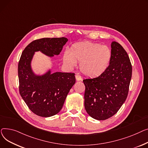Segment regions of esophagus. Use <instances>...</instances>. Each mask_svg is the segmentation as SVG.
Listing matches in <instances>:
<instances>
[{
    "label": "esophagus",
    "instance_id": "34e87169",
    "mask_svg": "<svg viewBox=\"0 0 148 148\" xmlns=\"http://www.w3.org/2000/svg\"><path fill=\"white\" fill-rule=\"evenodd\" d=\"M75 77H76V81H81L82 80V77H81V76L79 75H75Z\"/></svg>",
    "mask_w": 148,
    "mask_h": 148
}]
</instances>
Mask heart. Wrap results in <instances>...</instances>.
<instances>
[{
    "label": "heart",
    "mask_w": 148,
    "mask_h": 148,
    "mask_svg": "<svg viewBox=\"0 0 148 148\" xmlns=\"http://www.w3.org/2000/svg\"><path fill=\"white\" fill-rule=\"evenodd\" d=\"M112 58L111 51L105 45L90 42L74 43L69 53L65 52L63 60L70 69L80 62V70L87 77H96L101 75L108 69Z\"/></svg>",
    "instance_id": "heart-1"
}]
</instances>
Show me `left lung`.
<instances>
[{
	"mask_svg": "<svg viewBox=\"0 0 148 148\" xmlns=\"http://www.w3.org/2000/svg\"><path fill=\"white\" fill-rule=\"evenodd\" d=\"M111 54V60L105 72L99 77L83 81L85 109L97 120H105L116 114L127 97L132 78V64L123 47L113 41Z\"/></svg>",
	"mask_w": 148,
	"mask_h": 148,
	"instance_id": "obj_1",
	"label": "left lung"
}]
</instances>
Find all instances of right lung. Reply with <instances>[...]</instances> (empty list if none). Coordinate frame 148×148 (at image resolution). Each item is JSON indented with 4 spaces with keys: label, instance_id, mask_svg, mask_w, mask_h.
Wrapping results in <instances>:
<instances>
[{
    "label": "right lung",
    "instance_id": "obj_1",
    "mask_svg": "<svg viewBox=\"0 0 148 148\" xmlns=\"http://www.w3.org/2000/svg\"><path fill=\"white\" fill-rule=\"evenodd\" d=\"M67 41L66 38L37 39L22 53L18 66L20 93L30 110L38 116L57 114L76 79L73 73H52L51 69L41 75L35 73L32 67L33 56L38 51L49 57L58 56Z\"/></svg>",
    "mask_w": 148,
    "mask_h": 148
}]
</instances>
